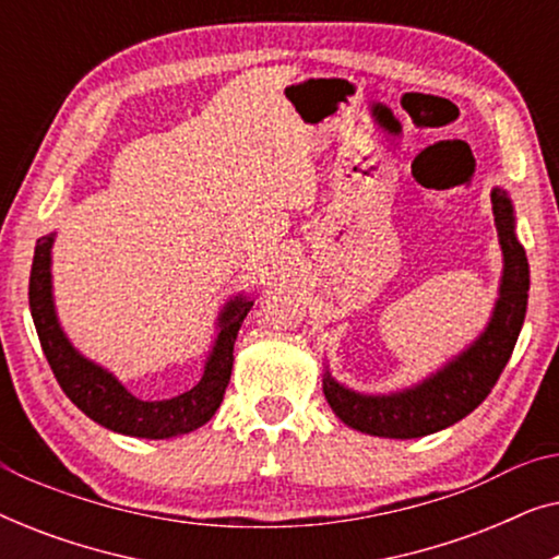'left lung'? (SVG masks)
<instances>
[{
    "label": "left lung",
    "instance_id": "left-lung-1",
    "mask_svg": "<svg viewBox=\"0 0 559 559\" xmlns=\"http://www.w3.org/2000/svg\"><path fill=\"white\" fill-rule=\"evenodd\" d=\"M493 224L503 251L501 293L491 323L468 350L453 358L445 369L432 373L423 384L386 396H366L341 386L325 373L323 392L343 423L379 438H425L445 430L471 415L491 394L503 366L509 364L524 325L530 300V262L514 234V209L507 190L493 188Z\"/></svg>",
    "mask_w": 559,
    "mask_h": 559
}]
</instances>
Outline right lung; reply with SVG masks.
<instances>
[{
	"mask_svg": "<svg viewBox=\"0 0 559 559\" xmlns=\"http://www.w3.org/2000/svg\"><path fill=\"white\" fill-rule=\"evenodd\" d=\"M50 247L52 234L37 239L33 272H29V312H33L43 354L68 400L94 423L109 427L114 432L132 435V438L165 440L198 430L209 423L216 415L228 379H231L236 333L254 302L247 297H236L221 312L216 346L205 361L203 379L193 389L173 396V400L144 402L127 392L109 371L83 358L60 331L50 295Z\"/></svg>",
	"mask_w": 559,
	"mask_h": 559,
	"instance_id": "add662e5",
	"label": "right lung"
}]
</instances>
